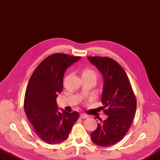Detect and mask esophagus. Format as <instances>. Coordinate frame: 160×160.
<instances>
[{"instance_id": "1", "label": "esophagus", "mask_w": 160, "mask_h": 160, "mask_svg": "<svg viewBox=\"0 0 160 160\" xmlns=\"http://www.w3.org/2000/svg\"><path fill=\"white\" fill-rule=\"evenodd\" d=\"M79 117H80V118L85 119V118H88V116L86 115V114H84V113H80Z\"/></svg>"}]
</instances>
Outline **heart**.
Masks as SVG:
<instances>
[{"label": "heart", "mask_w": 160, "mask_h": 160, "mask_svg": "<svg viewBox=\"0 0 160 160\" xmlns=\"http://www.w3.org/2000/svg\"><path fill=\"white\" fill-rule=\"evenodd\" d=\"M82 76H93V77H97V74L96 72L93 70L90 69V68H86L83 71Z\"/></svg>", "instance_id": "obj_1"}]
</instances>
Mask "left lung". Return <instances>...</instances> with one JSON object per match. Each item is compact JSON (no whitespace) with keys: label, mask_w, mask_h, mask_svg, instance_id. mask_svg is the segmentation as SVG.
Here are the masks:
<instances>
[{"label":"left lung","mask_w":160,"mask_h":160,"mask_svg":"<svg viewBox=\"0 0 160 160\" xmlns=\"http://www.w3.org/2000/svg\"><path fill=\"white\" fill-rule=\"evenodd\" d=\"M102 76V108L108 118L98 123L91 133V140L98 146L107 147L118 142L125 136L136 111V99L122 67L114 60L102 57H88Z\"/></svg>","instance_id":"1"}]
</instances>
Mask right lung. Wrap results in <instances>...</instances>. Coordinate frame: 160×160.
Listing matches in <instances>:
<instances>
[{
    "mask_svg": "<svg viewBox=\"0 0 160 160\" xmlns=\"http://www.w3.org/2000/svg\"><path fill=\"white\" fill-rule=\"evenodd\" d=\"M81 59L62 53L53 54L42 61L29 81L24 109L38 136L49 144L67 140L79 113L67 112L59 108L56 99L62 92L67 68Z\"/></svg>",
    "mask_w": 160,
    "mask_h": 160,
    "instance_id": "add662e5",
    "label": "right lung"
}]
</instances>
